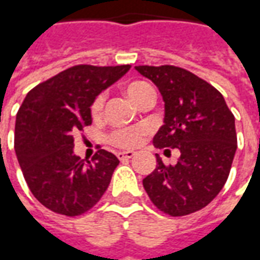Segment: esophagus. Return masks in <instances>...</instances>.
<instances>
[{
    "label": "esophagus",
    "mask_w": 260,
    "mask_h": 260,
    "mask_svg": "<svg viewBox=\"0 0 260 260\" xmlns=\"http://www.w3.org/2000/svg\"><path fill=\"white\" fill-rule=\"evenodd\" d=\"M119 160H125V158H132L135 156V152H132V150H128V152H119L118 154Z\"/></svg>",
    "instance_id": "34e87169"
}]
</instances>
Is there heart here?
<instances>
[{"instance_id":"1","label":"heart","mask_w":260,"mask_h":260,"mask_svg":"<svg viewBox=\"0 0 260 260\" xmlns=\"http://www.w3.org/2000/svg\"><path fill=\"white\" fill-rule=\"evenodd\" d=\"M153 90V87L147 82L143 80H135V82H131L128 85L125 86V93L128 94L132 102L135 104L143 100V97L146 96L147 93H150ZM103 106H104V96L99 94L94 99V102L91 104V115L97 118L100 117L102 114ZM146 135V129L142 128V126H136V128H126V129H119L115 131L113 135H111V142H113L115 146L124 147V149H129V147H136Z\"/></svg>"}]
</instances>
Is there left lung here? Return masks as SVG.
I'll list each match as a JSON object with an SVG mask.
<instances>
[{
    "label": "left lung",
    "mask_w": 260,
    "mask_h": 260,
    "mask_svg": "<svg viewBox=\"0 0 260 260\" xmlns=\"http://www.w3.org/2000/svg\"><path fill=\"white\" fill-rule=\"evenodd\" d=\"M135 69L157 86L164 124L153 138L158 149H178L174 166H157L143 180L154 206L170 216L198 212L218 195L237 150L235 118L223 94L186 69L139 65ZM170 152V150H169Z\"/></svg>",
    "instance_id": "obj_1"
}]
</instances>
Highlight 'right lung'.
Masks as SVG:
<instances>
[{
    "label": "right lung",
    "mask_w": 260,
    "mask_h": 260,
    "mask_svg": "<svg viewBox=\"0 0 260 260\" xmlns=\"http://www.w3.org/2000/svg\"><path fill=\"white\" fill-rule=\"evenodd\" d=\"M131 65H76L37 85L16 114L15 153L37 201L64 216H79L100 201L119 160L100 149L91 161L74 153V136L91 124L90 107Z\"/></svg>",
    "instance_id": "right-lung-1"
}]
</instances>
